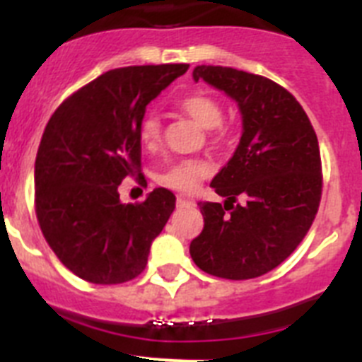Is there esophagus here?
<instances>
[{"label":"esophagus","instance_id":"1","mask_svg":"<svg viewBox=\"0 0 362 362\" xmlns=\"http://www.w3.org/2000/svg\"><path fill=\"white\" fill-rule=\"evenodd\" d=\"M175 204H177V209H192V206H194V201L188 199V197L185 196H177Z\"/></svg>","mask_w":362,"mask_h":362}]
</instances>
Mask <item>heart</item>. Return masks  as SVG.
<instances>
[{"label":"heart","mask_w":362,"mask_h":362,"mask_svg":"<svg viewBox=\"0 0 362 362\" xmlns=\"http://www.w3.org/2000/svg\"><path fill=\"white\" fill-rule=\"evenodd\" d=\"M179 108L199 127L209 129L210 143L214 146H225L230 143V129L223 124V107L214 95L206 92H192L179 99ZM139 141L146 150H153L161 141V119L158 114H146L137 129ZM210 166L204 159H181L170 163L165 170L159 172L158 183L165 188L177 192H190L201 179L209 175Z\"/></svg>","instance_id":"heart-1"}]
</instances>
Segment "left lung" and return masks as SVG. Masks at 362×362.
Listing matches in <instances>:
<instances>
[{
  "instance_id": "left-lung-1",
  "label": "left lung",
  "mask_w": 362,
  "mask_h": 362,
  "mask_svg": "<svg viewBox=\"0 0 362 362\" xmlns=\"http://www.w3.org/2000/svg\"><path fill=\"white\" fill-rule=\"evenodd\" d=\"M194 79L238 101L243 136L210 185L225 204L197 203L204 226L190 255L210 276L254 279L279 267L315 219L322 194L317 136L299 101L264 76L201 65Z\"/></svg>"
}]
</instances>
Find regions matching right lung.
<instances>
[{
  "mask_svg": "<svg viewBox=\"0 0 362 362\" xmlns=\"http://www.w3.org/2000/svg\"><path fill=\"white\" fill-rule=\"evenodd\" d=\"M187 70V63L108 70L69 95L45 127L34 170L37 223L57 259L88 283L139 276L174 212L166 188L123 204L117 187L145 179L137 136L145 108Z\"/></svg>",
  "mask_w": 362,
  "mask_h": 362,
  "instance_id": "add662e5",
  "label": "right lung"
}]
</instances>
